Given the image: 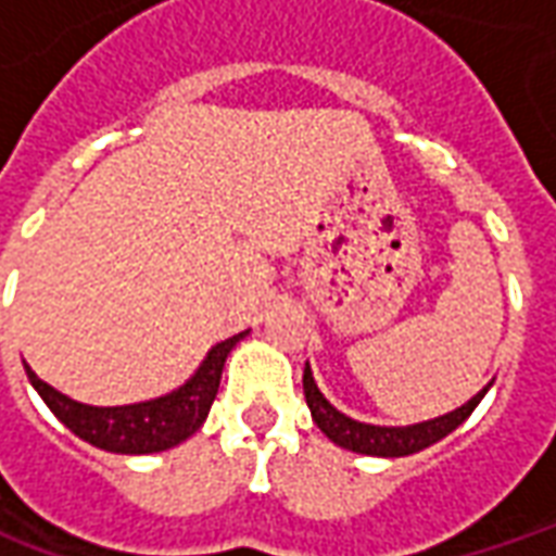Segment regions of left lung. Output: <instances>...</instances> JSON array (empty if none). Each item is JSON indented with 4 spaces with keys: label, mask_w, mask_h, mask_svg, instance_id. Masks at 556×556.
<instances>
[{
    "label": "left lung",
    "mask_w": 556,
    "mask_h": 556,
    "mask_svg": "<svg viewBox=\"0 0 556 556\" xmlns=\"http://www.w3.org/2000/svg\"><path fill=\"white\" fill-rule=\"evenodd\" d=\"M489 387H482L470 402H465L462 408L450 410V414H443V417L414 422V426H372V422L345 417L342 410L333 408L325 399V393L318 390V384H315L309 363L303 369V396H306V405L313 410L315 426L325 431L337 446H342V450H351V453L361 455H381V458L414 455L431 446V443H438L441 438H446L450 431L458 429L473 414L482 396L489 393Z\"/></svg>",
    "instance_id": "obj_1"
}]
</instances>
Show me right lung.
I'll return each instance as SVG.
<instances>
[{"label":"right lung","mask_w":556,"mask_h":556,"mask_svg":"<svg viewBox=\"0 0 556 556\" xmlns=\"http://www.w3.org/2000/svg\"><path fill=\"white\" fill-rule=\"evenodd\" d=\"M243 337H247V330L238 337H229L226 342H217L207 351V357L187 384L172 390L166 396L148 399V402H137V405H115V408L83 405V402L67 399L65 393H59L55 387L41 381L29 366H26V375H29L31 387L38 390V396L47 402V408L53 410L77 438L89 441L91 446L122 455L163 453V450L187 441L205 422L207 410L217 399L219 375H223L226 357Z\"/></svg>","instance_id":"obj_1"}]
</instances>
